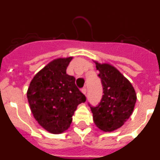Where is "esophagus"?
I'll list each match as a JSON object with an SVG mask.
<instances>
[{"label": "esophagus", "mask_w": 160, "mask_h": 160, "mask_svg": "<svg viewBox=\"0 0 160 160\" xmlns=\"http://www.w3.org/2000/svg\"><path fill=\"white\" fill-rule=\"evenodd\" d=\"M81 91H82V94H85V95L87 94V89H86V88H82L81 90Z\"/></svg>", "instance_id": "obj_1"}]
</instances>
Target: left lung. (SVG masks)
I'll use <instances>...</instances> for the list:
<instances>
[{
    "mask_svg": "<svg viewBox=\"0 0 160 160\" xmlns=\"http://www.w3.org/2000/svg\"><path fill=\"white\" fill-rule=\"evenodd\" d=\"M103 87V95L97 107L89 104L94 122L101 131L111 132L118 129L132 114L136 93L128 79L114 66L95 62Z\"/></svg>",
    "mask_w": 160,
    "mask_h": 160,
    "instance_id": "obj_1",
    "label": "left lung"
}]
</instances>
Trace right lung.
Listing matches in <instances>:
<instances>
[{"instance_id":"add662e5","label":"right lung","mask_w":160,"mask_h":160,"mask_svg":"<svg viewBox=\"0 0 160 160\" xmlns=\"http://www.w3.org/2000/svg\"><path fill=\"white\" fill-rule=\"evenodd\" d=\"M72 58H57L48 63L33 77L28 89L33 117L52 134H61L70 128L77 107L86 102V96L76 87L75 78L66 73Z\"/></svg>"}]
</instances>
